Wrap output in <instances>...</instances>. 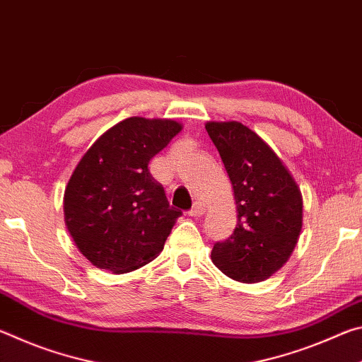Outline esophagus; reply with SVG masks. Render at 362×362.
Here are the masks:
<instances>
[{"mask_svg": "<svg viewBox=\"0 0 362 362\" xmlns=\"http://www.w3.org/2000/svg\"><path fill=\"white\" fill-rule=\"evenodd\" d=\"M204 212H206V209H204V204H203V203H199V201H196V203L193 204L192 209L188 211V216H192V217H201V216H203Z\"/></svg>", "mask_w": 362, "mask_h": 362, "instance_id": "1", "label": "esophagus"}]
</instances>
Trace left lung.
<instances>
[{"label": "left lung", "mask_w": 362, "mask_h": 362, "mask_svg": "<svg viewBox=\"0 0 362 362\" xmlns=\"http://www.w3.org/2000/svg\"><path fill=\"white\" fill-rule=\"evenodd\" d=\"M236 199L233 235L214 244L212 262L226 276L252 284L289 260L302 230V194L269 146L241 122H207Z\"/></svg>", "instance_id": "1"}]
</instances>
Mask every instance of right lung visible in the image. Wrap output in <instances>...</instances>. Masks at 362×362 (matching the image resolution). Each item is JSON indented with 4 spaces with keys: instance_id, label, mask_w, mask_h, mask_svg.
Listing matches in <instances>:
<instances>
[{
    "instance_id": "1",
    "label": "right lung",
    "mask_w": 362,
    "mask_h": 362,
    "mask_svg": "<svg viewBox=\"0 0 362 362\" xmlns=\"http://www.w3.org/2000/svg\"><path fill=\"white\" fill-rule=\"evenodd\" d=\"M182 126L173 119L134 116L95 140L65 189V223L73 241L97 268L132 272L161 252L175 220L150 159Z\"/></svg>"
}]
</instances>
